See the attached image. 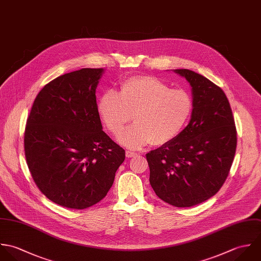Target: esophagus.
I'll return each mask as SVG.
<instances>
[{"label": "esophagus", "mask_w": 261, "mask_h": 261, "mask_svg": "<svg viewBox=\"0 0 261 261\" xmlns=\"http://www.w3.org/2000/svg\"><path fill=\"white\" fill-rule=\"evenodd\" d=\"M135 155H136V153L133 152V151H130V150H127V151H126V156L128 157V158L134 157Z\"/></svg>", "instance_id": "esophagus-1"}]
</instances>
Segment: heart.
I'll use <instances>...</instances> for the list:
<instances>
[{"label": "heart", "mask_w": 261, "mask_h": 261, "mask_svg": "<svg viewBox=\"0 0 261 261\" xmlns=\"http://www.w3.org/2000/svg\"><path fill=\"white\" fill-rule=\"evenodd\" d=\"M98 111L108 130L117 135L131 120L118 141L130 149L151 143L163 145L184 129L193 111L191 95L170 87L155 76L138 75L124 80L119 95L106 91L98 101Z\"/></svg>", "instance_id": "1"}]
</instances>
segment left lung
Masks as SVG:
<instances>
[{
    "instance_id": "obj_1",
    "label": "left lung",
    "mask_w": 261,
    "mask_h": 261,
    "mask_svg": "<svg viewBox=\"0 0 261 261\" xmlns=\"http://www.w3.org/2000/svg\"><path fill=\"white\" fill-rule=\"evenodd\" d=\"M173 71L192 87V117L173 140L151 150L146 159L157 197L185 208L207 201L221 189L235 155L237 131L220 87L190 69Z\"/></svg>"
}]
</instances>
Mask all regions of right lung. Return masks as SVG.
Listing matches in <instances>:
<instances>
[{
	"mask_svg": "<svg viewBox=\"0 0 261 261\" xmlns=\"http://www.w3.org/2000/svg\"><path fill=\"white\" fill-rule=\"evenodd\" d=\"M103 68L60 75L38 93L24 148L34 182L53 203L87 208L103 200L125 150L102 130L96 89Z\"/></svg>",
	"mask_w": 261,
	"mask_h": 261,
	"instance_id": "right-lung-1",
	"label": "right lung"
}]
</instances>
